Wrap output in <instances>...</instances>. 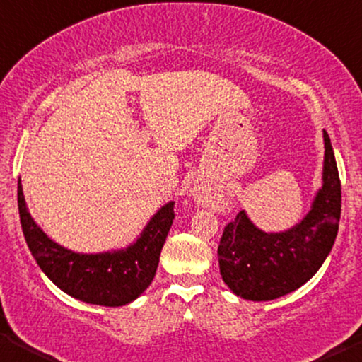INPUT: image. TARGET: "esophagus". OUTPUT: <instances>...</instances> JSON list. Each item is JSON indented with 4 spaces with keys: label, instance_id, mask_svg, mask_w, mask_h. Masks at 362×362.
I'll return each instance as SVG.
<instances>
[{
    "label": "esophagus",
    "instance_id": "1",
    "mask_svg": "<svg viewBox=\"0 0 362 362\" xmlns=\"http://www.w3.org/2000/svg\"><path fill=\"white\" fill-rule=\"evenodd\" d=\"M193 195H195V199L198 203H208V202H211V199H209V193L206 192V190H203V188H197L195 190V193H193Z\"/></svg>",
    "mask_w": 362,
    "mask_h": 362
}]
</instances>
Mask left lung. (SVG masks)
Masks as SVG:
<instances>
[{"label":"left lung","instance_id":"obj_1","mask_svg":"<svg viewBox=\"0 0 362 362\" xmlns=\"http://www.w3.org/2000/svg\"><path fill=\"white\" fill-rule=\"evenodd\" d=\"M323 148L322 187L299 223L267 233L242 209L226 226L218 247L219 272L239 298L253 302L283 298L309 281L332 252L341 213V183L325 129Z\"/></svg>","mask_w":362,"mask_h":362}]
</instances>
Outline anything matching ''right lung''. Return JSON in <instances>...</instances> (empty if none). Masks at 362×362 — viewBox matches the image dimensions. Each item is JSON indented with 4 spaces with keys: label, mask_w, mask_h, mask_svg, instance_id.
Segmentation results:
<instances>
[{
    "label": "right lung",
    "mask_w": 362,
    "mask_h": 362,
    "mask_svg": "<svg viewBox=\"0 0 362 362\" xmlns=\"http://www.w3.org/2000/svg\"><path fill=\"white\" fill-rule=\"evenodd\" d=\"M18 206L27 245L47 278L74 299L105 307L129 304L149 288L174 221V202H169L153 214L132 244L123 249L83 253L57 244L43 233L27 208L21 177Z\"/></svg>",
    "instance_id": "1"
}]
</instances>
